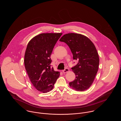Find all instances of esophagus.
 I'll use <instances>...</instances> for the list:
<instances>
[{
	"instance_id": "1",
	"label": "esophagus",
	"mask_w": 121,
	"mask_h": 121,
	"mask_svg": "<svg viewBox=\"0 0 121 121\" xmlns=\"http://www.w3.org/2000/svg\"><path fill=\"white\" fill-rule=\"evenodd\" d=\"M69 69L66 68L65 69L63 70V73H67V72H69Z\"/></svg>"
}]
</instances>
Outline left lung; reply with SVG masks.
Here are the masks:
<instances>
[{
	"instance_id": "obj_1",
	"label": "left lung",
	"mask_w": 121,
	"mask_h": 121,
	"mask_svg": "<svg viewBox=\"0 0 121 121\" xmlns=\"http://www.w3.org/2000/svg\"><path fill=\"white\" fill-rule=\"evenodd\" d=\"M66 43L77 64L72 68L75 79L69 86L77 91L87 89L93 83L99 65L98 53L93 43L86 36L78 34L64 35L60 39Z\"/></svg>"
}]
</instances>
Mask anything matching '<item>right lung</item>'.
Returning a JSON list of instances; mask_svg holds the SVG:
<instances>
[{
  "label": "right lung",
  "instance_id": "1",
  "mask_svg": "<svg viewBox=\"0 0 121 121\" xmlns=\"http://www.w3.org/2000/svg\"><path fill=\"white\" fill-rule=\"evenodd\" d=\"M62 33L41 34L28 43L26 50L24 64L29 78L39 91L52 90L60 73L51 67L50 56Z\"/></svg>",
  "mask_w": 121,
  "mask_h": 121
}]
</instances>
